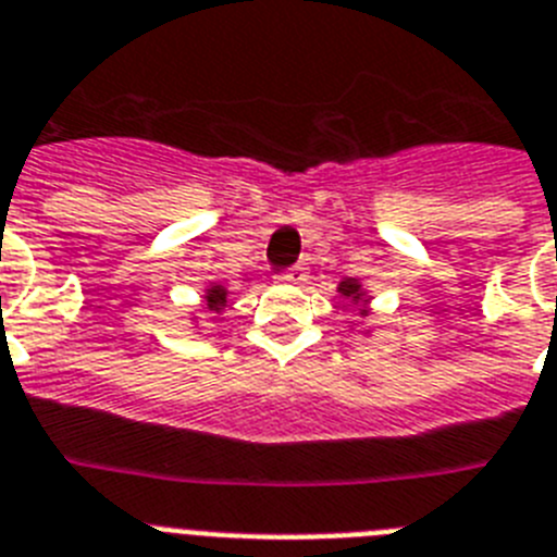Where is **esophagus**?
<instances>
[{
	"label": "esophagus",
	"instance_id": "esophagus-1",
	"mask_svg": "<svg viewBox=\"0 0 557 557\" xmlns=\"http://www.w3.org/2000/svg\"><path fill=\"white\" fill-rule=\"evenodd\" d=\"M278 278H282V282H287V284H301L304 278H307V268H301V264H298V268L287 270V273L278 275Z\"/></svg>",
	"mask_w": 557,
	"mask_h": 557
}]
</instances>
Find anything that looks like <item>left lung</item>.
<instances>
[{
	"label": "left lung",
	"mask_w": 557,
	"mask_h": 557,
	"mask_svg": "<svg viewBox=\"0 0 557 557\" xmlns=\"http://www.w3.org/2000/svg\"><path fill=\"white\" fill-rule=\"evenodd\" d=\"M337 293H341V298H346L349 301V307L355 304L360 312V318L369 315V301H372V296L366 293L363 284L358 282V278H344V282L337 284Z\"/></svg>",
	"instance_id": "8db88e82"
}]
</instances>
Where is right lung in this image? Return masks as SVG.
Returning a JSON list of instances; mask_svg holds the SVG:
<instances>
[{"instance_id":"right-lung-1","label":"right lung","mask_w":557,"mask_h":557,"mask_svg":"<svg viewBox=\"0 0 557 557\" xmlns=\"http://www.w3.org/2000/svg\"><path fill=\"white\" fill-rule=\"evenodd\" d=\"M202 301H206V310L222 312L227 304V287H222V284H211V287L206 289ZM194 321H197V318H194Z\"/></svg>"}]
</instances>
